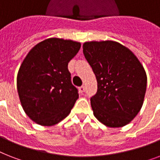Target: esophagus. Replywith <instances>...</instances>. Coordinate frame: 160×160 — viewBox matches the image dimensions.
Segmentation results:
<instances>
[{"instance_id":"34e87169","label":"esophagus","mask_w":160,"mask_h":160,"mask_svg":"<svg viewBox=\"0 0 160 160\" xmlns=\"http://www.w3.org/2000/svg\"><path fill=\"white\" fill-rule=\"evenodd\" d=\"M79 90H80V93H84L85 91V87L84 85H82V86H80V87L79 88Z\"/></svg>"}]
</instances>
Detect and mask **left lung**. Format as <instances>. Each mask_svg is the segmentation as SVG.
<instances>
[{"mask_svg":"<svg viewBox=\"0 0 160 160\" xmlns=\"http://www.w3.org/2000/svg\"><path fill=\"white\" fill-rule=\"evenodd\" d=\"M83 53L97 80V92L90 98L96 119L108 127L126 125L141 109L147 76L131 51L115 41H91Z\"/></svg>","mask_w":160,"mask_h":160,"instance_id":"obj_1","label":"left lung"}]
</instances>
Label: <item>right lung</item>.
<instances>
[{
	"instance_id": "right-lung-1",
	"label": "right lung",
	"mask_w": 160,
	"mask_h": 160,
	"mask_svg": "<svg viewBox=\"0 0 160 160\" xmlns=\"http://www.w3.org/2000/svg\"><path fill=\"white\" fill-rule=\"evenodd\" d=\"M80 43L50 38L31 49L17 75V90L26 114L44 126L58 124L70 113L79 98L68 63Z\"/></svg>"
}]
</instances>
